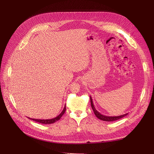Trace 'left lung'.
<instances>
[{
    "mask_svg": "<svg viewBox=\"0 0 154 154\" xmlns=\"http://www.w3.org/2000/svg\"><path fill=\"white\" fill-rule=\"evenodd\" d=\"M90 99H91V106H92V109L93 110V112H94V114L96 115V117L102 120V121H105V122H113V121H116V120H118L121 118H122L125 116H126L127 115H128V113L122 115V116H104L103 114H100L98 111H97L94 107V104H93V101L92 100V97L91 96H90Z\"/></svg>",
    "mask_w": 154,
    "mask_h": 154,
    "instance_id": "left-lung-1",
    "label": "left lung"
}]
</instances>
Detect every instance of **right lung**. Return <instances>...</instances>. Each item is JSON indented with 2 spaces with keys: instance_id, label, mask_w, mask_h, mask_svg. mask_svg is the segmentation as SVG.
I'll use <instances>...</instances> for the list:
<instances>
[{
  "instance_id": "add662e5",
  "label": "right lung",
  "mask_w": 154,
  "mask_h": 154,
  "mask_svg": "<svg viewBox=\"0 0 154 154\" xmlns=\"http://www.w3.org/2000/svg\"><path fill=\"white\" fill-rule=\"evenodd\" d=\"M66 106L65 105L64 108H63L62 112L60 113L58 116H57V117H56V118H53V119H32V118H28L30 119H32V120L35 121V122H38V123H42V124H51V123H54L56 122H57V121H58L60 118H62V116L65 113V112H66Z\"/></svg>"
}]
</instances>
